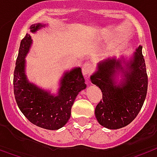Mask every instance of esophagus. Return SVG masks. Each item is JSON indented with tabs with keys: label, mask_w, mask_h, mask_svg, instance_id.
Masks as SVG:
<instances>
[{
	"label": "esophagus",
	"mask_w": 157,
	"mask_h": 157,
	"mask_svg": "<svg viewBox=\"0 0 157 157\" xmlns=\"http://www.w3.org/2000/svg\"><path fill=\"white\" fill-rule=\"evenodd\" d=\"M91 66H90L88 63H85V64H83L82 67V74L83 75L86 77L87 75H89L90 73H91Z\"/></svg>",
	"instance_id": "esophagus-1"
}]
</instances>
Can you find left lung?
Segmentation results:
<instances>
[{"label":"left lung","instance_id":"8db88e82","mask_svg":"<svg viewBox=\"0 0 157 157\" xmlns=\"http://www.w3.org/2000/svg\"><path fill=\"white\" fill-rule=\"evenodd\" d=\"M91 82L99 87L102 99L95 108L98 123L108 129L124 128L135 119L146 97L148 77L142 46L128 60L109 58L96 66Z\"/></svg>","mask_w":157,"mask_h":157}]
</instances>
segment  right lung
<instances>
[{"instance_id":"add662e5","label":"right lung","mask_w":157,"mask_h":157,"mask_svg":"<svg viewBox=\"0 0 157 157\" xmlns=\"http://www.w3.org/2000/svg\"><path fill=\"white\" fill-rule=\"evenodd\" d=\"M47 25H30V33H36ZM32 45L29 34L21 40L14 70V96L21 112L37 127L58 130L67 123L71 114V107L78 94L86 87L80 67L63 72L59 81L57 94L42 89L30 82L25 73V58Z\"/></svg>"}]
</instances>
